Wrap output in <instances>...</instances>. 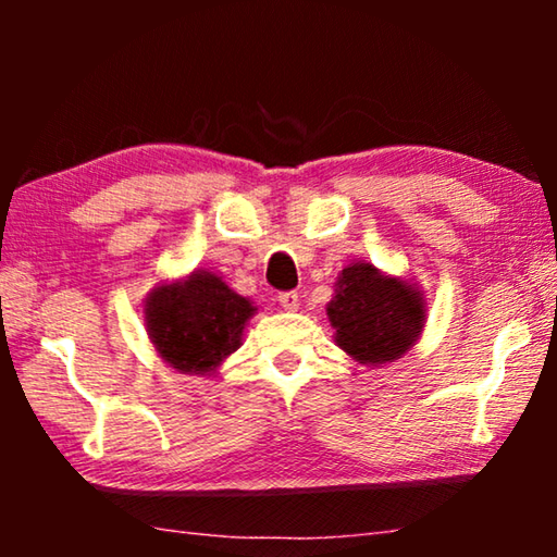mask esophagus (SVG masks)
<instances>
[{
  "label": "esophagus",
  "instance_id": "esophagus-1",
  "mask_svg": "<svg viewBox=\"0 0 557 557\" xmlns=\"http://www.w3.org/2000/svg\"><path fill=\"white\" fill-rule=\"evenodd\" d=\"M280 307L285 309V312H297V309H299V295H297V292H282V295H280Z\"/></svg>",
  "mask_w": 557,
  "mask_h": 557
}]
</instances>
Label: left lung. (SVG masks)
<instances>
[{
	"mask_svg": "<svg viewBox=\"0 0 557 557\" xmlns=\"http://www.w3.org/2000/svg\"><path fill=\"white\" fill-rule=\"evenodd\" d=\"M425 305L418 285L361 260L342 270L326 314L342 351L363 366H381L398 361L418 342Z\"/></svg>",
	"mask_w": 557,
	"mask_h": 557,
	"instance_id": "obj_1",
	"label": "left lung"
}]
</instances>
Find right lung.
Masks as SVG:
<instances>
[{
	"label": "right lung",
	"instance_id": "add662e5",
	"mask_svg": "<svg viewBox=\"0 0 557 557\" xmlns=\"http://www.w3.org/2000/svg\"><path fill=\"white\" fill-rule=\"evenodd\" d=\"M256 312L258 307L215 272L194 270L149 292L145 324L166 366L178 373L211 375L240 346L245 324Z\"/></svg>",
	"mask_w": 557,
	"mask_h": 557
}]
</instances>
